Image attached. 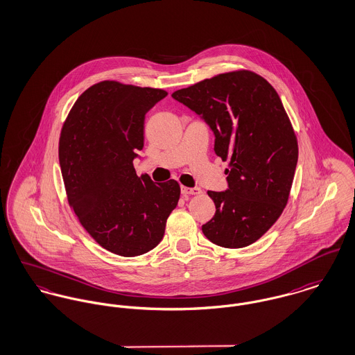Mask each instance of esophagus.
Returning a JSON list of instances; mask_svg holds the SVG:
<instances>
[{
    "label": "esophagus",
    "mask_w": 355,
    "mask_h": 355,
    "mask_svg": "<svg viewBox=\"0 0 355 355\" xmlns=\"http://www.w3.org/2000/svg\"><path fill=\"white\" fill-rule=\"evenodd\" d=\"M182 193L183 195H199V193H202V190L200 189H198V187H184V186H182Z\"/></svg>",
    "instance_id": "1"
}]
</instances>
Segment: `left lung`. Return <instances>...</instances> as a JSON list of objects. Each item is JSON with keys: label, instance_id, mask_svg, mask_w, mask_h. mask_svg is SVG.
I'll return each mask as SVG.
<instances>
[{"label": "left lung", "instance_id": "obj_1", "mask_svg": "<svg viewBox=\"0 0 355 355\" xmlns=\"http://www.w3.org/2000/svg\"><path fill=\"white\" fill-rule=\"evenodd\" d=\"M172 97L214 132V152L225 169V191H207L214 217L203 234L224 248L260 239L282 214L291 193L298 145L277 91L257 73L239 70L179 89Z\"/></svg>", "mask_w": 355, "mask_h": 355}]
</instances>
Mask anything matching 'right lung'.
Wrapping results in <instances>:
<instances>
[{
    "mask_svg": "<svg viewBox=\"0 0 355 355\" xmlns=\"http://www.w3.org/2000/svg\"><path fill=\"white\" fill-rule=\"evenodd\" d=\"M162 89L101 81L70 110L60 138L67 200L81 225L107 251L138 257L162 241L180 198L176 180L155 183L132 165L144 148L146 112Z\"/></svg>",
    "mask_w": 355,
    "mask_h": 355,
    "instance_id": "add662e5",
    "label": "right lung"
}]
</instances>
